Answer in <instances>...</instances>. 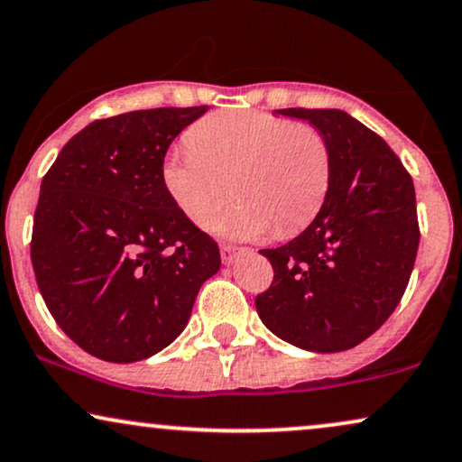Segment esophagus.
<instances>
[{"instance_id": "1", "label": "esophagus", "mask_w": 462, "mask_h": 462, "mask_svg": "<svg viewBox=\"0 0 462 462\" xmlns=\"http://www.w3.org/2000/svg\"><path fill=\"white\" fill-rule=\"evenodd\" d=\"M241 247H236V245H230V243H224L221 245V260H224V264H232V262L236 260V255L241 254Z\"/></svg>"}]
</instances>
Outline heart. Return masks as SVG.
I'll use <instances>...</instances> for the list:
<instances>
[{
    "label": "heart",
    "mask_w": 462,
    "mask_h": 462,
    "mask_svg": "<svg viewBox=\"0 0 462 462\" xmlns=\"http://www.w3.org/2000/svg\"><path fill=\"white\" fill-rule=\"evenodd\" d=\"M189 147L171 151L162 183L196 226L251 238L294 235L315 217L330 185V149L313 125L264 110H224L191 127Z\"/></svg>",
    "instance_id": "heart-1"
}]
</instances>
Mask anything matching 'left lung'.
Returning <instances> with one entry per match:
<instances>
[{"mask_svg":"<svg viewBox=\"0 0 462 462\" xmlns=\"http://www.w3.org/2000/svg\"><path fill=\"white\" fill-rule=\"evenodd\" d=\"M309 121L330 149V185L305 232L277 249L260 319L307 352H343L393 315L410 283L420 227L410 172L375 132L337 108H283Z\"/></svg>","mask_w":462,"mask_h":462,"instance_id":"1","label":"left lung"}]
</instances>
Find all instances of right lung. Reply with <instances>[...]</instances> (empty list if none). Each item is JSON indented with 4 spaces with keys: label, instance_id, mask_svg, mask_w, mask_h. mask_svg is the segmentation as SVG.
<instances>
[{
    "label": "right lung",
    "instance_id": "add662e5",
    "mask_svg": "<svg viewBox=\"0 0 462 462\" xmlns=\"http://www.w3.org/2000/svg\"><path fill=\"white\" fill-rule=\"evenodd\" d=\"M208 106L151 108L93 121L40 185L32 264L60 328L87 354L136 362L171 346L219 247L162 183L171 143Z\"/></svg>",
    "mask_w": 462,
    "mask_h": 462
}]
</instances>
